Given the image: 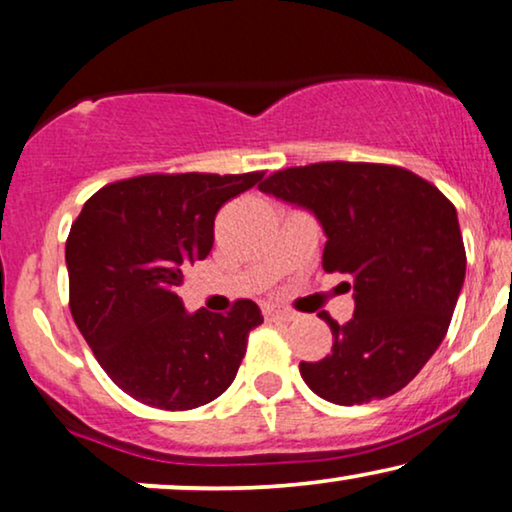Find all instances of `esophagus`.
Here are the masks:
<instances>
[{
  "label": "esophagus",
  "instance_id": "34e87169",
  "mask_svg": "<svg viewBox=\"0 0 512 512\" xmlns=\"http://www.w3.org/2000/svg\"><path fill=\"white\" fill-rule=\"evenodd\" d=\"M263 315L268 317V320H282V322L296 320V313H291V310L282 308V305H277V303H265L263 305Z\"/></svg>",
  "mask_w": 512,
  "mask_h": 512
}]
</instances>
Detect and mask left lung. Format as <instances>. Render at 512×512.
<instances>
[{
    "label": "left lung",
    "instance_id": "8db88e82",
    "mask_svg": "<svg viewBox=\"0 0 512 512\" xmlns=\"http://www.w3.org/2000/svg\"><path fill=\"white\" fill-rule=\"evenodd\" d=\"M258 188L313 211L327 235L322 268L353 280V320L322 310L334 345L301 362L303 381L343 407L395 395L440 348L466 280L454 204L407 169L369 162L282 169Z\"/></svg>",
    "mask_w": 512,
    "mask_h": 512
}]
</instances>
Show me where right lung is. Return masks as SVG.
I'll return each mask as SVG.
<instances>
[{
    "mask_svg": "<svg viewBox=\"0 0 512 512\" xmlns=\"http://www.w3.org/2000/svg\"><path fill=\"white\" fill-rule=\"evenodd\" d=\"M251 174H148L86 199L65 242L70 313L105 374L134 400L167 411L223 395L263 322L249 298L228 315L185 313L176 287L214 247L218 209L254 188Z\"/></svg>",
    "mask_w": 512,
    "mask_h": 512,
    "instance_id": "right-lung-1",
    "label": "right lung"
}]
</instances>
